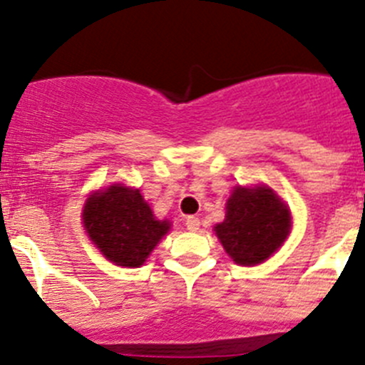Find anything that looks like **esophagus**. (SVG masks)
I'll use <instances>...</instances> for the list:
<instances>
[{
    "instance_id": "esophagus-1",
    "label": "esophagus",
    "mask_w": 365,
    "mask_h": 365,
    "mask_svg": "<svg viewBox=\"0 0 365 365\" xmlns=\"http://www.w3.org/2000/svg\"><path fill=\"white\" fill-rule=\"evenodd\" d=\"M199 226H200V220H199V217H188V219H186V228L190 230V232H197V230H199Z\"/></svg>"
}]
</instances>
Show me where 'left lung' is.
Instances as JSON below:
<instances>
[{"instance_id":"8db88e82","label":"left lung","mask_w":365,"mask_h":365,"mask_svg":"<svg viewBox=\"0 0 365 365\" xmlns=\"http://www.w3.org/2000/svg\"><path fill=\"white\" fill-rule=\"evenodd\" d=\"M215 235L240 266H255L280 248L292 230V212L267 186H235L226 202V219Z\"/></svg>"}]
</instances>
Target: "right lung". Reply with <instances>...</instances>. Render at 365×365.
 Returning a JSON list of instances; mask_svg holds the SVG:
<instances>
[{
	"label": "right lung",
	"instance_id": "add662e5",
	"mask_svg": "<svg viewBox=\"0 0 365 365\" xmlns=\"http://www.w3.org/2000/svg\"><path fill=\"white\" fill-rule=\"evenodd\" d=\"M83 226L110 262L139 267L170 232L172 224L155 219L139 190L112 185L86 199Z\"/></svg>",
	"mask_w": 365,
	"mask_h": 365
}]
</instances>
